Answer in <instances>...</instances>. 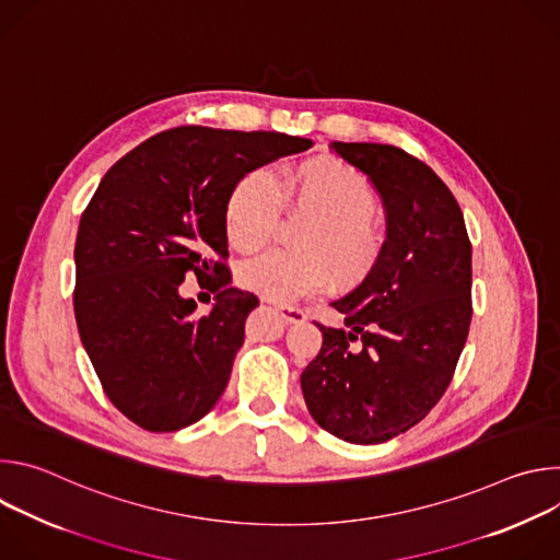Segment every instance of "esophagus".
<instances>
[{"instance_id": "obj_1", "label": "esophagus", "mask_w": 560, "mask_h": 560, "mask_svg": "<svg viewBox=\"0 0 560 560\" xmlns=\"http://www.w3.org/2000/svg\"><path fill=\"white\" fill-rule=\"evenodd\" d=\"M277 310L281 312V316L285 318L288 324H303L305 322V312L296 305H277Z\"/></svg>"}]
</instances>
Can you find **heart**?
<instances>
[{
  "label": "heart",
  "mask_w": 560,
  "mask_h": 560,
  "mask_svg": "<svg viewBox=\"0 0 560 560\" xmlns=\"http://www.w3.org/2000/svg\"><path fill=\"white\" fill-rule=\"evenodd\" d=\"M283 203L312 212L301 228L303 250H272L238 268V283L279 303L324 292L332 279L341 285L363 281L381 259L383 234L374 219L376 192L363 175L328 159L296 166L281 188L264 171L238 179L225 203V234L238 253H255L277 234Z\"/></svg>",
  "instance_id": "obj_1"
}]
</instances>
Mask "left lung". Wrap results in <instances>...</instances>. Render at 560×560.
<instances>
[{"instance_id": "8db88e82", "label": "left lung", "mask_w": 560, "mask_h": 560, "mask_svg": "<svg viewBox=\"0 0 560 560\" xmlns=\"http://www.w3.org/2000/svg\"><path fill=\"white\" fill-rule=\"evenodd\" d=\"M330 150L368 175L387 236L363 283L332 301L346 328L316 324L324 343L301 389L324 430L374 445L423 421L454 376L471 322V244L454 195L421 159L387 143Z\"/></svg>"}]
</instances>
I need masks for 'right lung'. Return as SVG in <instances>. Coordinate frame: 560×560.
Masks as SVG:
<instances>
[{"label": "right lung", "mask_w": 560, "mask_h": 560, "mask_svg": "<svg viewBox=\"0 0 560 560\" xmlns=\"http://www.w3.org/2000/svg\"><path fill=\"white\" fill-rule=\"evenodd\" d=\"M312 148L285 132L179 126L104 175L74 242V318L110 404L148 432L203 419L223 394L253 292L230 288L225 203L246 173ZM218 294L210 315L178 288Z\"/></svg>", "instance_id": "right-lung-1"}]
</instances>
